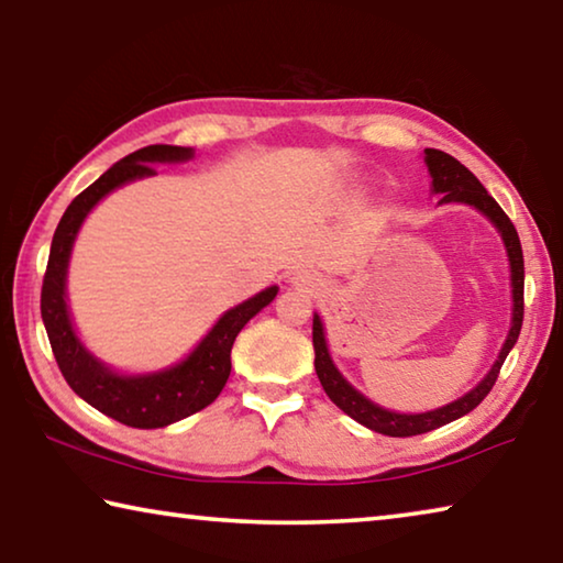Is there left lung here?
Returning a JSON list of instances; mask_svg holds the SVG:
<instances>
[{
    "instance_id": "8db88e82",
    "label": "left lung",
    "mask_w": 563,
    "mask_h": 563,
    "mask_svg": "<svg viewBox=\"0 0 563 563\" xmlns=\"http://www.w3.org/2000/svg\"><path fill=\"white\" fill-rule=\"evenodd\" d=\"M424 161H427V166H430L434 194H442V203H470V206L476 208V211H482L494 225L499 228V233L504 238V245H507V253H509V263H511L514 318H511L509 338H507V342H504V347L499 352V360L494 362L489 375L484 377L482 383L472 389V393H466L462 399H456V402L434 409V412H422V415L389 412V409L377 407V405L369 402L367 397H362L355 387H350L345 383V377L338 373V367L332 365L320 318L318 316L312 318L316 373L320 377L322 389H325L332 402H335L342 409V412L355 419V422L365 424V427H369V430H375L379 434H387V437L424 434V432L437 430V427H442L446 422H452V419H460L462 415L472 412V409L492 393V387L499 377V369L504 365V360H507L509 350L514 347V342H517V338H519L521 320H523V255H521V243H519L517 228H514V223L509 221V216L501 211V206L487 194V188H484L479 180H476L472 170L462 166L454 156L444 154V151H437V148H424Z\"/></svg>"
}]
</instances>
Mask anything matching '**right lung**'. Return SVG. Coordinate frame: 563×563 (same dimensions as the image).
Returning <instances> with one entry per match:
<instances>
[{
	"instance_id": "obj_1",
	"label": "right lung",
	"mask_w": 563,
	"mask_h": 563,
	"mask_svg": "<svg viewBox=\"0 0 563 563\" xmlns=\"http://www.w3.org/2000/svg\"><path fill=\"white\" fill-rule=\"evenodd\" d=\"M194 151L184 146L154 144L139 148L113 164L99 180L81 190L66 208L59 225L54 231L49 263H46L44 283H42V320L49 335V345L59 365L62 375L69 387L91 407H97L121 424L139 427V430H156L170 422H178L188 415L201 412L213 399L221 395L225 379L231 375V350L238 332L268 305L278 288H265L255 298L235 305L225 316L216 322L213 330L201 340L190 355L180 365L164 369V373L141 375V377H121L103 367L81 347L79 338L71 328L69 310H66V265L74 238L79 233L84 218L97 206L109 190L119 188L133 178L154 176L156 161H186Z\"/></svg>"
}]
</instances>
